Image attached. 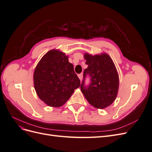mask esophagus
<instances>
[{
  "label": "esophagus",
  "mask_w": 152,
  "mask_h": 152,
  "mask_svg": "<svg viewBox=\"0 0 152 152\" xmlns=\"http://www.w3.org/2000/svg\"><path fill=\"white\" fill-rule=\"evenodd\" d=\"M78 77H79L80 80L81 81V80H82V73H81V74H79V75H78Z\"/></svg>",
  "instance_id": "1"
}]
</instances>
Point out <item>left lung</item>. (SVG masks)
Listing matches in <instances>:
<instances>
[{"label":"left lung","instance_id":"left-lung-1","mask_svg":"<svg viewBox=\"0 0 152 152\" xmlns=\"http://www.w3.org/2000/svg\"><path fill=\"white\" fill-rule=\"evenodd\" d=\"M87 68L84 72V80L80 85L82 93L92 106L104 109L112 104L117 96L119 78L115 65L108 54H84ZM89 74L91 82L84 86L85 77Z\"/></svg>","mask_w":152,"mask_h":152}]
</instances>
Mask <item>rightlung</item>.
<instances>
[{"instance_id": "1", "label": "right lung", "mask_w": 152, "mask_h": 152, "mask_svg": "<svg viewBox=\"0 0 152 152\" xmlns=\"http://www.w3.org/2000/svg\"><path fill=\"white\" fill-rule=\"evenodd\" d=\"M34 88L39 98L47 105L60 107L79 88L80 81L68 61V56L59 50H50L41 58L34 73Z\"/></svg>"}]
</instances>
